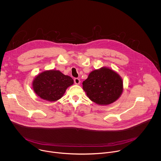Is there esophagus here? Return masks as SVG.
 Returning a JSON list of instances; mask_svg holds the SVG:
<instances>
[{"label": "esophagus", "instance_id": "esophagus-1", "mask_svg": "<svg viewBox=\"0 0 161 161\" xmlns=\"http://www.w3.org/2000/svg\"><path fill=\"white\" fill-rule=\"evenodd\" d=\"M74 80V83H75V84H77V85L79 84H80V79H79V78H75Z\"/></svg>", "mask_w": 161, "mask_h": 161}]
</instances>
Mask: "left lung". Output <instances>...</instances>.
<instances>
[{
  "mask_svg": "<svg viewBox=\"0 0 161 161\" xmlns=\"http://www.w3.org/2000/svg\"><path fill=\"white\" fill-rule=\"evenodd\" d=\"M82 84L88 97L101 105L114 102L123 92L121 77L113 70L107 68L92 71Z\"/></svg>",
  "mask_w": 161,
  "mask_h": 161,
  "instance_id": "1",
  "label": "left lung"
}]
</instances>
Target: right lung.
<instances>
[{
	"instance_id": "add662e5",
	"label": "right lung",
	"mask_w": 161,
	"mask_h": 161,
	"mask_svg": "<svg viewBox=\"0 0 161 161\" xmlns=\"http://www.w3.org/2000/svg\"><path fill=\"white\" fill-rule=\"evenodd\" d=\"M74 84L73 79L61 72L45 70L38 74L33 82V89L41 98L49 102L60 99L67 88Z\"/></svg>"
}]
</instances>
